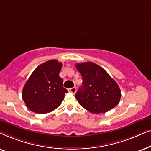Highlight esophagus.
I'll use <instances>...</instances> for the list:
<instances>
[{
	"label": "esophagus",
	"instance_id": "34e87169",
	"mask_svg": "<svg viewBox=\"0 0 151 151\" xmlns=\"http://www.w3.org/2000/svg\"><path fill=\"white\" fill-rule=\"evenodd\" d=\"M68 91H69V92L72 93H76V91H77V88H76V86H74V87H72L71 88H69V89H68Z\"/></svg>",
	"mask_w": 151,
	"mask_h": 151
}]
</instances>
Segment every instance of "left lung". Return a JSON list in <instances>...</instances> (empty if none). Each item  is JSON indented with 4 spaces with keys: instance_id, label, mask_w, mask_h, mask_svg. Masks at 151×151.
I'll use <instances>...</instances> for the list:
<instances>
[{
    "instance_id": "8db88e82",
    "label": "left lung",
    "mask_w": 151,
    "mask_h": 151,
    "mask_svg": "<svg viewBox=\"0 0 151 151\" xmlns=\"http://www.w3.org/2000/svg\"><path fill=\"white\" fill-rule=\"evenodd\" d=\"M76 66L83 82L75 96L83 108L98 114L106 113L118 104L120 88L103 68L91 62L77 63Z\"/></svg>"
}]
</instances>
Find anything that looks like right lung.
I'll return each mask as SVG.
<instances>
[{
    "label": "right lung",
    "instance_id": "obj_1",
    "mask_svg": "<svg viewBox=\"0 0 151 151\" xmlns=\"http://www.w3.org/2000/svg\"><path fill=\"white\" fill-rule=\"evenodd\" d=\"M61 63L51 60L39 65L24 84L22 100L30 111L39 114L51 112L61 104L67 90L59 76Z\"/></svg>",
    "mask_w": 151,
    "mask_h": 151
}]
</instances>
